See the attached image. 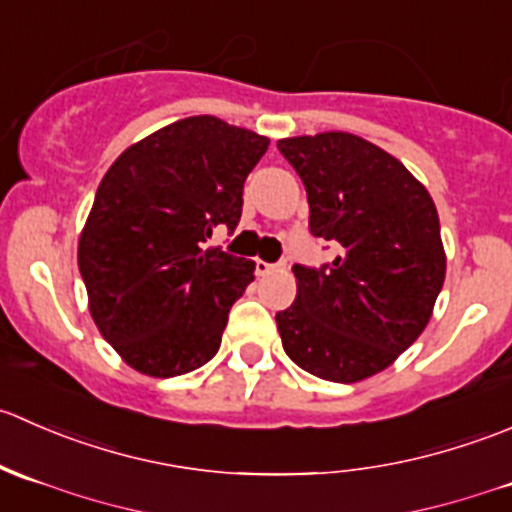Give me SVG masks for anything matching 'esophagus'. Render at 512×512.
<instances>
[{
    "label": "esophagus",
    "instance_id": "obj_1",
    "mask_svg": "<svg viewBox=\"0 0 512 512\" xmlns=\"http://www.w3.org/2000/svg\"><path fill=\"white\" fill-rule=\"evenodd\" d=\"M280 265H285V262H265V260H255V272L257 275H267V272H272V270H277V267Z\"/></svg>",
    "mask_w": 512,
    "mask_h": 512
}]
</instances>
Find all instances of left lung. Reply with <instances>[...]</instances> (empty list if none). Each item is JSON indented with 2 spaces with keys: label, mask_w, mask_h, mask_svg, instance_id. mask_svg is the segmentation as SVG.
Masks as SVG:
<instances>
[{
  "label": "left lung",
  "mask_w": 512,
  "mask_h": 512,
  "mask_svg": "<svg viewBox=\"0 0 512 512\" xmlns=\"http://www.w3.org/2000/svg\"><path fill=\"white\" fill-rule=\"evenodd\" d=\"M307 190L309 232L334 247L294 265L297 297L275 314L289 359L354 384L384 371L428 324L446 277L436 205L394 156L352 133L277 143Z\"/></svg>",
  "instance_id": "left-lung-1"
}]
</instances>
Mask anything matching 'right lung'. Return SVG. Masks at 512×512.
I'll return each mask as SVG.
<instances>
[{
    "instance_id": "1",
    "label": "right lung",
    "mask_w": 512,
    "mask_h": 512,
    "mask_svg": "<svg viewBox=\"0 0 512 512\" xmlns=\"http://www.w3.org/2000/svg\"><path fill=\"white\" fill-rule=\"evenodd\" d=\"M270 138L215 116L175 121L116 158L79 240V270L103 339L148 376L188 374L220 349L255 262L208 250L235 230L242 188Z\"/></svg>"
}]
</instances>
